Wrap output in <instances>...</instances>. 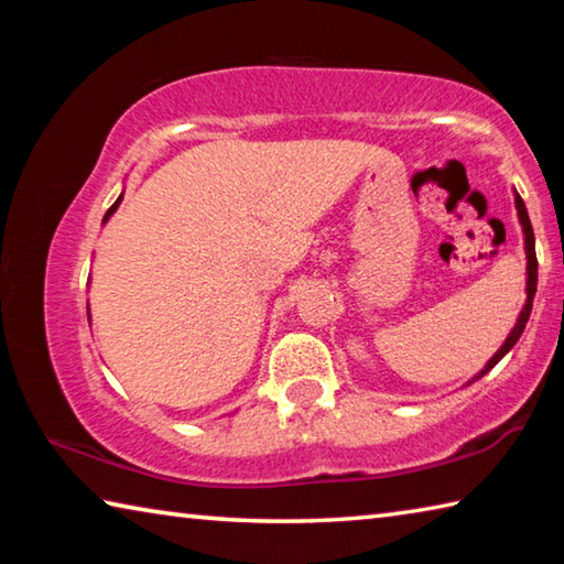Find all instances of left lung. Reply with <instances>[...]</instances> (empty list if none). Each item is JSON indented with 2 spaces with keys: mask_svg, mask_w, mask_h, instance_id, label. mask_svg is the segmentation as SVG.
I'll return each instance as SVG.
<instances>
[{
  "mask_svg": "<svg viewBox=\"0 0 564 564\" xmlns=\"http://www.w3.org/2000/svg\"><path fill=\"white\" fill-rule=\"evenodd\" d=\"M514 208H518V218H520L522 236H524V259H528V283H524V293H528V299H524V305H522V311H520V316H518V323H514V328L510 330V336L505 338V343L498 348V352H495V356L488 362H485V368L480 370V373L473 376L465 386H470V383H475V380H480L485 373H490V370L498 366V362L512 350L514 343L520 340L522 330H524V326H528V321H530L532 299H534V291H538V256H534V234H532V224H530L528 208H524V202L520 198L518 191H514Z\"/></svg>",
  "mask_w": 564,
  "mask_h": 564,
  "instance_id": "8db88e82",
  "label": "left lung"
}]
</instances>
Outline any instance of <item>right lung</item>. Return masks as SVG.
Segmentation results:
<instances>
[{
    "label": "right lung",
    "mask_w": 564,
    "mask_h": 564,
    "mask_svg": "<svg viewBox=\"0 0 564 564\" xmlns=\"http://www.w3.org/2000/svg\"><path fill=\"white\" fill-rule=\"evenodd\" d=\"M121 198H123V191H121V196L117 198V202H113V204H111V208H109V212H107V214H104V221H101V224H107V221H109V218L113 216V212H117V208H119V204H121ZM89 318H91V316H89Z\"/></svg>",
    "instance_id": "add662e5"
}]
</instances>
